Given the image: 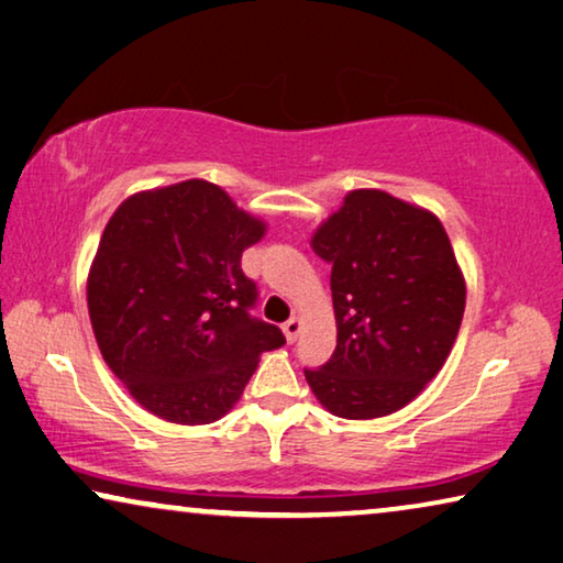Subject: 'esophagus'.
Here are the masks:
<instances>
[{
  "mask_svg": "<svg viewBox=\"0 0 563 563\" xmlns=\"http://www.w3.org/2000/svg\"><path fill=\"white\" fill-rule=\"evenodd\" d=\"M300 331H303V321H300L298 316H292L290 321L283 325V333H285V339H288V343H296Z\"/></svg>",
  "mask_w": 563,
  "mask_h": 563,
  "instance_id": "obj_1",
  "label": "esophagus"
}]
</instances>
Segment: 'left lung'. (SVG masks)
<instances>
[{
  "label": "left lung",
  "instance_id": "obj_1",
  "mask_svg": "<svg viewBox=\"0 0 563 563\" xmlns=\"http://www.w3.org/2000/svg\"><path fill=\"white\" fill-rule=\"evenodd\" d=\"M331 263L335 351L306 368L331 415L387 417L448 362L465 313V278L442 222L382 189H354L310 238Z\"/></svg>",
  "mask_w": 563,
  "mask_h": 563
}]
</instances>
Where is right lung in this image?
Wrapping results in <instances>:
<instances>
[{"instance_id":"right-lung-1","label":"right lung","mask_w":563,"mask_h":563,"mask_svg":"<svg viewBox=\"0 0 563 563\" xmlns=\"http://www.w3.org/2000/svg\"><path fill=\"white\" fill-rule=\"evenodd\" d=\"M265 230L205 179L139 191L108 220L88 313L106 364L151 415L217 422L260 354L285 343L278 325L250 316L257 288L240 267Z\"/></svg>"}]
</instances>
